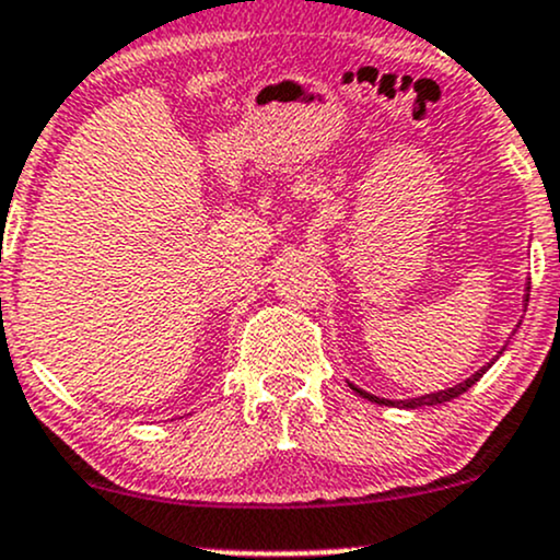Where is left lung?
I'll return each instance as SVG.
<instances>
[{"mask_svg": "<svg viewBox=\"0 0 560 560\" xmlns=\"http://www.w3.org/2000/svg\"><path fill=\"white\" fill-rule=\"evenodd\" d=\"M529 290H532V281H526V294H524V305H529ZM505 350V348H502ZM500 350V353H502ZM491 364H494V361H491ZM491 364H487V366H481V370H478L476 374H470L468 380H463V383H457V385H452V388H444V390H435V393H425V396H415V398H401V401H390V398H380V396H374V393H366L364 388H359V385H353V383H348L350 388H353L355 393H359L361 398H370V401H374V404H383V407H401V409H415V407H435V404H446V401H452V398H457V396H463L465 390L468 388H472V385L478 383V380L483 377V374H487V370Z\"/></svg>", "mask_w": 560, "mask_h": 560, "instance_id": "left-lung-1", "label": "left lung"}]
</instances>
